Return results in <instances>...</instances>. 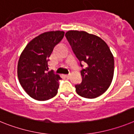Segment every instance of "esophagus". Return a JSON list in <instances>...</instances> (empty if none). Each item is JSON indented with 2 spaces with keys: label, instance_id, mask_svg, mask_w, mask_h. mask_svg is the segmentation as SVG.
I'll use <instances>...</instances> for the list:
<instances>
[{
  "label": "esophagus",
  "instance_id": "obj_1",
  "mask_svg": "<svg viewBox=\"0 0 134 134\" xmlns=\"http://www.w3.org/2000/svg\"><path fill=\"white\" fill-rule=\"evenodd\" d=\"M69 76H70V75H66L65 77H67V78H69Z\"/></svg>",
  "mask_w": 134,
  "mask_h": 134
}]
</instances>
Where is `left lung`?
<instances>
[{"mask_svg": "<svg viewBox=\"0 0 134 134\" xmlns=\"http://www.w3.org/2000/svg\"><path fill=\"white\" fill-rule=\"evenodd\" d=\"M65 36L77 59L86 63L81 71V83L75 86L76 92L86 98L102 95L114 75V57L109 47L100 37L84 31L69 30Z\"/></svg>", "mask_w": 134, "mask_h": 134, "instance_id": "8db88e82", "label": "left lung"}]
</instances>
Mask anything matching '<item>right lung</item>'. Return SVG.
Listing matches in <instances>:
<instances>
[{"mask_svg":"<svg viewBox=\"0 0 134 134\" xmlns=\"http://www.w3.org/2000/svg\"><path fill=\"white\" fill-rule=\"evenodd\" d=\"M63 31H51L32 39L22 51L17 65L21 86L30 97L47 100L58 92L60 75L48 71V60L54 48L61 41Z\"/></svg>","mask_w":134,"mask_h":134,"instance_id":"obj_1","label":"right lung"}]
</instances>
